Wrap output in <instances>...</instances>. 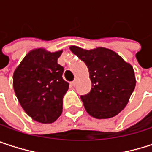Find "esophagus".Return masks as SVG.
<instances>
[{"mask_svg":"<svg viewBox=\"0 0 152 152\" xmlns=\"http://www.w3.org/2000/svg\"><path fill=\"white\" fill-rule=\"evenodd\" d=\"M77 82H78V80H77V79H76H76H75V80H74V81H73V82L71 83L72 86H74V87H75L76 84H77Z\"/></svg>","mask_w":152,"mask_h":152,"instance_id":"esophagus-1","label":"esophagus"}]
</instances>
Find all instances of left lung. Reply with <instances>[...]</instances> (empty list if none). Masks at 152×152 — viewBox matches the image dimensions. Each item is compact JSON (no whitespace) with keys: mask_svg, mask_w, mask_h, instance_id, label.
<instances>
[{"mask_svg":"<svg viewBox=\"0 0 152 152\" xmlns=\"http://www.w3.org/2000/svg\"><path fill=\"white\" fill-rule=\"evenodd\" d=\"M87 66L91 82V91L81 99L86 112L96 119H108L117 115L127 106L136 87L135 71L117 53L97 47L85 50L69 46Z\"/></svg>","mask_w":152,"mask_h":152,"instance_id":"8db88e82","label":"left lung"}]
</instances>
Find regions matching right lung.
<instances>
[{"mask_svg":"<svg viewBox=\"0 0 152 152\" xmlns=\"http://www.w3.org/2000/svg\"><path fill=\"white\" fill-rule=\"evenodd\" d=\"M62 50L30 51L13 75L15 96L24 112L40 123H53L62 113V99L69 89L63 67L57 63Z\"/></svg>","mask_w":152,"mask_h":152,"instance_id":"right-lung-1","label":"right lung"}]
</instances>
